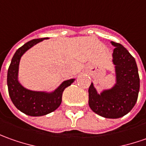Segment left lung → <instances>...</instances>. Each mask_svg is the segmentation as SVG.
I'll return each instance as SVG.
<instances>
[{"instance_id": "left-lung-1", "label": "left lung", "mask_w": 146, "mask_h": 146, "mask_svg": "<svg viewBox=\"0 0 146 146\" xmlns=\"http://www.w3.org/2000/svg\"><path fill=\"white\" fill-rule=\"evenodd\" d=\"M114 48L115 83L111 88L97 92L93 83L89 87V106L94 112L109 119L120 118L128 114L137 103L140 78L136 60L120 43L111 42Z\"/></svg>"}]
</instances>
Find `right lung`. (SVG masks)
Returning a JSON list of instances; mask_svg holds the SVG:
<instances>
[{"label":"right lung","mask_w":146,"mask_h":146,"mask_svg":"<svg viewBox=\"0 0 146 146\" xmlns=\"http://www.w3.org/2000/svg\"><path fill=\"white\" fill-rule=\"evenodd\" d=\"M47 38L32 39L18 48L14 53L8 69L7 85L9 97L20 111L30 116H42L56 110L61 103L64 89L75 81L74 78L64 81L52 92L31 90L19 82L18 67L21 57L34 45Z\"/></svg>","instance_id":"add662e5"}]
</instances>
